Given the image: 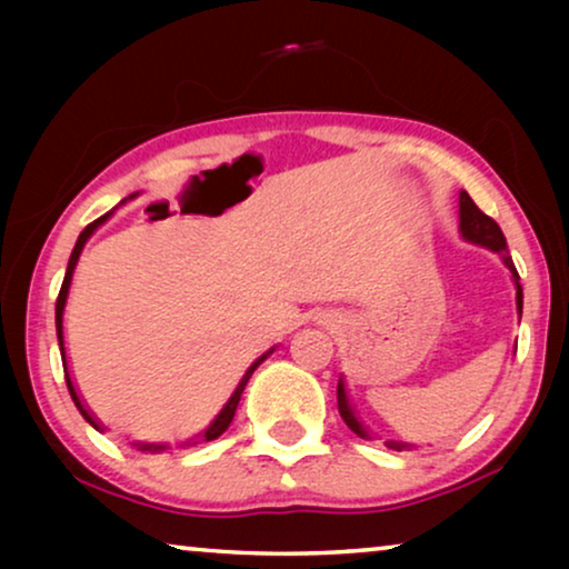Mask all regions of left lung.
<instances>
[{
    "label": "left lung",
    "mask_w": 569,
    "mask_h": 569,
    "mask_svg": "<svg viewBox=\"0 0 569 569\" xmlns=\"http://www.w3.org/2000/svg\"><path fill=\"white\" fill-rule=\"evenodd\" d=\"M458 220H461V224H458V230H461V236L469 240V243H477V246H485L489 248V251L500 253V259L505 261V267L510 269L512 279H516V306H518V316L523 313V287H520V277L516 271V263H512L510 253H508V243H505V236L500 230V224H497L492 217H487L481 209L473 204V199L469 197V193L461 191V197H458ZM337 401H339V415L341 419H345L349 430H352L357 438H370V432L365 430V425L357 419L355 409L349 407V399H347V386L345 380H339L337 386ZM388 448L393 450H407L411 448L409 442H396V440H388L386 442Z\"/></svg>",
    "instance_id": "left-lung-1"
}]
</instances>
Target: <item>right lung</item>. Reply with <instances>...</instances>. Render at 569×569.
Listing matches in <instances>:
<instances>
[{"label": "right lung", "mask_w": 569, "mask_h": 569, "mask_svg": "<svg viewBox=\"0 0 569 569\" xmlns=\"http://www.w3.org/2000/svg\"><path fill=\"white\" fill-rule=\"evenodd\" d=\"M137 193H131L129 199H134ZM127 201V199H123ZM113 212H108V214H103V217H98L96 222H90L88 228H84L82 232H80V238H77V243H74V248H72V256H69V263H67V274H64V282H61V290H59V298H57V337H59V349H61V362H64V378H67V388H69V396H72V401H74V407L80 409V415L88 419V422L96 427V430H100V422L96 417L90 415V409L84 407L82 403V399H80V393H77V388H74V383H72V376H69V368H67V352H64V306H67V298H69V284H72V274H74V267H77V261H80V253H82V248H84V243H88V238L92 236V232H96L100 224H103L108 217H111ZM274 352V349H269L267 355H261L259 360H256L251 368L246 370V376L240 378V383H238V388L236 391H232V396L228 399V403H224V407L220 409V415H217L214 419H212V425L207 427L204 432L199 435L197 440H189V442H183V446H197L199 440H217L220 438V435L228 430L230 427V422H232V417H236V409H238V401H240V393H243V388H246V383H248V378L253 376V370L259 368V365L267 360V357ZM134 448L137 450H150V453H160V450H168V446H158V442H134Z\"/></svg>", "instance_id": "add662e5"}]
</instances>
